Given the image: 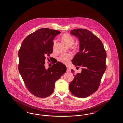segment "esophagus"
Masks as SVG:
<instances>
[{"mask_svg": "<svg viewBox=\"0 0 123 123\" xmlns=\"http://www.w3.org/2000/svg\"><path fill=\"white\" fill-rule=\"evenodd\" d=\"M66 67H67V71H70V68H69V66H66Z\"/></svg>", "mask_w": 123, "mask_h": 123, "instance_id": "34e87169", "label": "esophagus"}]
</instances>
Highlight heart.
Instances as JSON below:
<instances>
[{"mask_svg": "<svg viewBox=\"0 0 123 123\" xmlns=\"http://www.w3.org/2000/svg\"><path fill=\"white\" fill-rule=\"evenodd\" d=\"M62 39L64 42L69 47H71L74 44V37L69 34H64L62 36ZM57 43V40L55 39L53 41V49H54L55 45ZM72 58V55L70 54H61L59 58V60L63 64H69L71 59Z\"/></svg>", "mask_w": 123, "mask_h": 123, "instance_id": "1", "label": "heart"}]
</instances>
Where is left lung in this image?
<instances>
[{"label": "left lung", "instance_id": "8db88e82", "mask_svg": "<svg viewBox=\"0 0 123 123\" xmlns=\"http://www.w3.org/2000/svg\"><path fill=\"white\" fill-rule=\"evenodd\" d=\"M70 33L80 42L79 52L72 62L75 66L82 68L81 73L74 75L69 89L74 96L85 98L98 89L106 69L107 54L102 41L90 31L76 29L70 31ZM71 72L74 74L73 69Z\"/></svg>", "mask_w": 123, "mask_h": 123}]
</instances>
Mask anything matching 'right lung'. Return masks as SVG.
<instances>
[{
    "mask_svg": "<svg viewBox=\"0 0 123 123\" xmlns=\"http://www.w3.org/2000/svg\"><path fill=\"white\" fill-rule=\"evenodd\" d=\"M60 33L43 28L27 36L21 45L18 69L28 90L37 97L46 98L53 93L55 82L66 71L65 65L59 62L48 69L44 65L46 56L53 52L54 37Z\"/></svg>",
    "mask_w": 123,
    "mask_h": 123,
    "instance_id": "1",
    "label": "right lung"
}]
</instances>
